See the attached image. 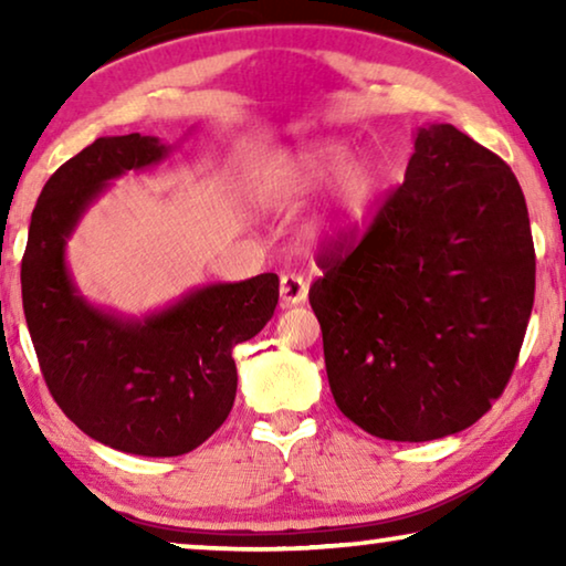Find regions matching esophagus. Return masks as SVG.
<instances>
[{
	"label": "esophagus",
	"mask_w": 566,
	"mask_h": 566,
	"mask_svg": "<svg viewBox=\"0 0 566 566\" xmlns=\"http://www.w3.org/2000/svg\"><path fill=\"white\" fill-rule=\"evenodd\" d=\"M308 283L304 275L298 273H283L281 275V304L283 306H296L301 301H306Z\"/></svg>",
	"instance_id": "obj_1"
}]
</instances>
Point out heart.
<instances>
[{
    "mask_svg": "<svg viewBox=\"0 0 566 566\" xmlns=\"http://www.w3.org/2000/svg\"><path fill=\"white\" fill-rule=\"evenodd\" d=\"M332 188V223L347 227L358 221L374 203L378 190V169L370 159H350L345 142H316L304 149L285 154L268 167L262 177V196L273 206H291L308 196Z\"/></svg>",
    "mask_w": 566,
    "mask_h": 566,
    "instance_id": "b5f03b06",
    "label": "heart"
}]
</instances>
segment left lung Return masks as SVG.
<instances>
[{"instance_id": "obj_1", "label": "left lung", "mask_w": 566, "mask_h": 566, "mask_svg": "<svg viewBox=\"0 0 566 566\" xmlns=\"http://www.w3.org/2000/svg\"><path fill=\"white\" fill-rule=\"evenodd\" d=\"M308 301L339 412L422 443L474 424L505 391L536 291L513 169L451 123L417 128L405 182L353 250L319 258Z\"/></svg>"}]
</instances>
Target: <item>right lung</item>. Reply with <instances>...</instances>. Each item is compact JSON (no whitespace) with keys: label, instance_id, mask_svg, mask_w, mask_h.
Masks as SVG:
<instances>
[{"label":"right lung","instance_id":"1","mask_svg":"<svg viewBox=\"0 0 566 566\" xmlns=\"http://www.w3.org/2000/svg\"><path fill=\"white\" fill-rule=\"evenodd\" d=\"M157 136H105L43 185L22 254V308L51 397L82 432L123 453H190L221 428L237 397L231 350L277 304V275L211 283L159 312L90 304L66 265V242L111 180L159 165Z\"/></svg>","mask_w":566,"mask_h":566}]
</instances>
